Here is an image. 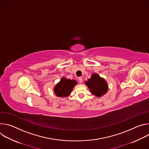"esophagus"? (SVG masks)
Here are the masks:
<instances>
[{"label":"esophagus","instance_id":"34e87169","mask_svg":"<svg viewBox=\"0 0 149 149\" xmlns=\"http://www.w3.org/2000/svg\"><path fill=\"white\" fill-rule=\"evenodd\" d=\"M78 80H79V83H82V77H79L78 78Z\"/></svg>","mask_w":149,"mask_h":149}]
</instances>
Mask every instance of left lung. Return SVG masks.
Returning a JSON list of instances; mask_svg holds the SVG:
<instances>
[{"label": "left lung", "mask_w": 149, "mask_h": 149, "mask_svg": "<svg viewBox=\"0 0 149 149\" xmlns=\"http://www.w3.org/2000/svg\"><path fill=\"white\" fill-rule=\"evenodd\" d=\"M86 84L90 90L91 93L98 97L105 94L108 90L107 82L97 74H93L91 78L86 82Z\"/></svg>", "instance_id": "8db88e82"}]
</instances>
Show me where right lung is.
Instances as JSON below:
<instances>
[{
	"label": "right lung",
	"instance_id": "add662e5",
	"mask_svg": "<svg viewBox=\"0 0 149 149\" xmlns=\"http://www.w3.org/2000/svg\"><path fill=\"white\" fill-rule=\"evenodd\" d=\"M77 84V82L75 80H71L62 78L54 88L55 94L58 97H67L71 94L72 88Z\"/></svg>",
	"mask_w": 149,
	"mask_h": 149
}]
</instances>
